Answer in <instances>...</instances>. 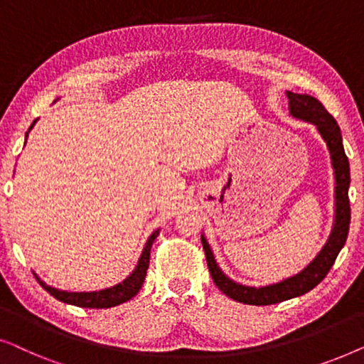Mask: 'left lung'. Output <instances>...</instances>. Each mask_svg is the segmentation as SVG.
Segmentation results:
<instances>
[{
    "label": "left lung",
    "instance_id": "1",
    "mask_svg": "<svg viewBox=\"0 0 364 364\" xmlns=\"http://www.w3.org/2000/svg\"><path fill=\"white\" fill-rule=\"evenodd\" d=\"M287 97L290 116L293 119H298V121L313 124L318 134H320V137L325 141L328 152H330L333 176H335V217H333L330 237H328L320 253L300 273L265 287H248L227 277L222 272V268L218 267L210 243L207 242L205 235L202 233V245L203 250H205L208 272H210L213 283L228 298L245 303V305H273V303L301 296L313 290L328 275V272H330V268L336 260L338 253L345 247L348 230H350L351 213L350 198H348L350 162H348L345 147H343L340 127H338L335 117L323 107V104L316 97L310 96V94H296L291 91H287Z\"/></svg>",
    "mask_w": 364,
    "mask_h": 364
}]
</instances>
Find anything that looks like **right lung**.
<instances>
[{"label":"right lung","mask_w":364,"mask_h":364,"mask_svg":"<svg viewBox=\"0 0 364 364\" xmlns=\"http://www.w3.org/2000/svg\"><path fill=\"white\" fill-rule=\"evenodd\" d=\"M34 121L31 124V127L28 129V132L34 127ZM26 132V137H28ZM26 144V142H24ZM159 235V228L156 232L151 233V237L147 238L146 245H144V250L141 253V258H139L136 268L134 272L129 275L126 280H122L117 285L104 288V290H97V291H66V290H59V288H54L51 285H48L46 282H43L36 273V280L39 282L44 290H46L49 295H53L56 300L68 303V305H74V306H81V308H111V306H117L124 301H129L131 298H134L139 293V290L142 288V283L146 280L147 275V268H149V260H151V248L152 243L156 240V237Z\"/></svg>","instance_id":"1"}]
</instances>
